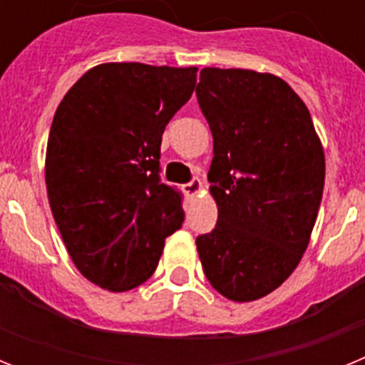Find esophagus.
Listing matches in <instances>:
<instances>
[{
	"label": "esophagus",
	"instance_id": "34e87169",
	"mask_svg": "<svg viewBox=\"0 0 365 365\" xmlns=\"http://www.w3.org/2000/svg\"><path fill=\"white\" fill-rule=\"evenodd\" d=\"M182 192H185L186 197H193V195H197V193L201 192V180H199L197 177H193L190 182L182 185Z\"/></svg>",
	"mask_w": 365,
	"mask_h": 365
}]
</instances>
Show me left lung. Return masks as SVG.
<instances>
[{
    "label": "left lung",
    "instance_id": "1",
    "mask_svg": "<svg viewBox=\"0 0 365 365\" xmlns=\"http://www.w3.org/2000/svg\"><path fill=\"white\" fill-rule=\"evenodd\" d=\"M195 95L214 137L208 180L219 210L197 252L219 294L252 302L278 289L307 248L324 150L307 106L274 74L206 67Z\"/></svg>",
    "mask_w": 365,
    "mask_h": 365
}]
</instances>
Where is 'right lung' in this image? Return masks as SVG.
Masks as SVG:
<instances>
[{
    "mask_svg": "<svg viewBox=\"0 0 365 365\" xmlns=\"http://www.w3.org/2000/svg\"><path fill=\"white\" fill-rule=\"evenodd\" d=\"M197 67L102 63L58 106L45 182L76 269L106 291L151 278L164 240L185 222L182 193L160 180L168 122L190 100Z\"/></svg>",
    "mask_w": 365,
    "mask_h": 365,
    "instance_id": "add662e5",
    "label": "right lung"
}]
</instances>
